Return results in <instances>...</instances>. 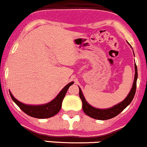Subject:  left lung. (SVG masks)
Here are the masks:
<instances>
[{
  "label": "left lung",
  "mask_w": 147,
  "mask_h": 147,
  "mask_svg": "<svg viewBox=\"0 0 147 147\" xmlns=\"http://www.w3.org/2000/svg\"><path fill=\"white\" fill-rule=\"evenodd\" d=\"M130 46H131V45H130ZM134 68H135L134 80L132 85V87H131V89L130 90V92L128 93L127 97L122 102H119L118 104L115 105L113 106V107H110V108L100 109L92 107L91 105H89L87 102V101L85 99L83 93H82V89L79 86V97H80L81 100L82 101V108H83V110L85 113V114L87 115L88 116L91 117V118H94V119L104 121V120H108L117 116L127 106L129 105V104L131 102L133 99H134L136 93V81H137L138 78V72L137 66H136V63L134 64Z\"/></svg>",
  "instance_id": "1"
}]
</instances>
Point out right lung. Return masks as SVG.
Returning <instances> with one entry per match:
<instances>
[{"label":"right lung","mask_w":147,"mask_h":147,"mask_svg":"<svg viewBox=\"0 0 147 147\" xmlns=\"http://www.w3.org/2000/svg\"><path fill=\"white\" fill-rule=\"evenodd\" d=\"M73 84H74V82H71L68 83L66 86H64L63 89L59 92L56 97L52 101H50V102L43 105H26L21 102L13 97L11 92H9V93L13 101L20 107L22 111L24 112L28 115L33 117V118H41V119L42 118H48L54 116L60 111L61 106H62V102L65 97V94H66L69 86H71Z\"/></svg>","instance_id":"right-lung-1"}]
</instances>
